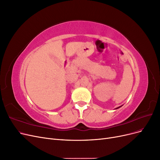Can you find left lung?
<instances>
[{
    "mask_svg": "<svg viewBox=\"0 0 160 160\" xmlns=\"http://www.w3.org/2000/svg\"><path fill=\"white\" fill-rule=\"evenodd\" d=\"M121 108V106H120V107H119V108H116V109H118V108Z\"/></svg>",
    "mask_w": 160,
    "mask_h": 160,
    "instance_id": "left-lung-1",
    "label": "left lung"
}]
</instances>
